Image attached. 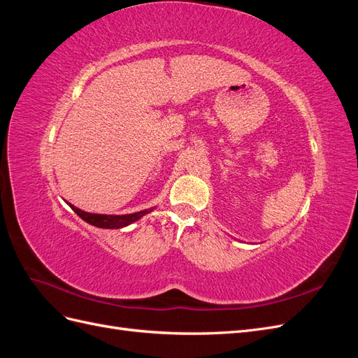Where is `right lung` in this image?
I'll list each match as a JSON object with an SVG mask.
<instances>
[{
	"label": "right lung",
	"instance_id": "1",
	"mask_svg": "<svg viewBox=\"0 0 358 358\" xmlns=\"http://www.w3.org/2000/svg\"><path fill=\"white\" fill-rule=\"evenodd\" d=\"M70 208L76 213H78L83 221H86L88 224H91V225L100 227V229H122V227H127L129 224H133L134 221L140 220L143 215L152 212V209H146V210L129 213V215H96V213L83 212V210H80L78 208H74L73 204H70Z\"/></svg>",
	"mask_w": 358,
	"mask_h": 358
}]
</instances>
